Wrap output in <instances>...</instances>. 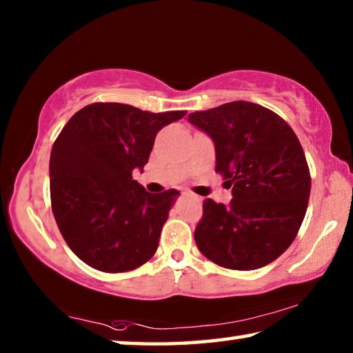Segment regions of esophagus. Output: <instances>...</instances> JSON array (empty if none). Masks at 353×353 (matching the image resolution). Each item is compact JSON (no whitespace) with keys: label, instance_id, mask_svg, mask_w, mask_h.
I'll return each instance as SVG.
<instances>
[{"label":"esophagus","instance_id":"34e87169","mask_svg":"<svg viewBox=\"0 0 353 353\" xmlns=\"http://www.w3.org/2000/svg\"><path fill=\"white\" fill-rule=\"evenodd\" d=\"M185 196H190V198L193 199V201L198 202V204H199V202H201V198H199V196H193V194H187V193H185Z\"/></svg>","mask_w":353,"mask_h":353}]
</instances>
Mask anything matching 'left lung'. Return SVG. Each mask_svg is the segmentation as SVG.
<instances>
[{"label":"left lung","mask_w":353,"mask_h":353,"mask_svg":"<svg viewBox=\"0 0 353 353\" xmlns=\"http://www.w3.org/2000/svg\"><path fill=\"white\" fill-rule=\"evenodd\" d=\"M188 121L214 143L216 171L234 196L227 205L204 201L198 249L227 270L270 265L294 241L307 212L312 179L299 139L277 113L248 101L190 113Z\"/></svg>","instance_id":"obj_1"}]
</instances>
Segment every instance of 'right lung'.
Listing matches in <instances>:
<instances>
[{"label":"right lung","mask_w":353,"mask_h":353,"mask_svg":"<svg viewBox=\"0 0 353 353\" xmlns=\"http://www.w3.org/2000/svg\"><path fill=\"white\" fill-rule=\"evenodd\" d=\"M185 113L94 103L59 134L50 159L52 213L63 240L88 266L126 272L155 254L181 193H148L132 171H143L159 130Z\"/></svg>","instance_id":"right-lung-1"}]
</instances>
